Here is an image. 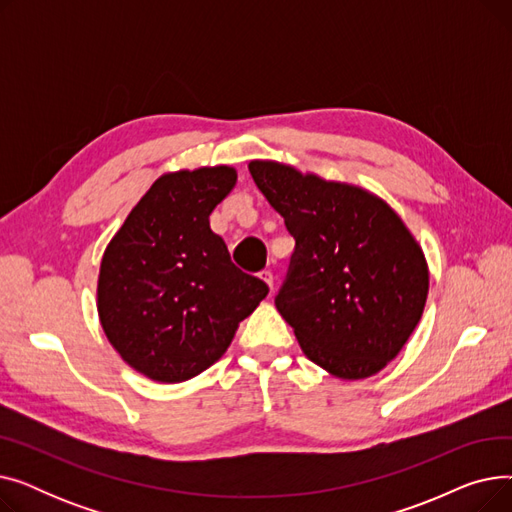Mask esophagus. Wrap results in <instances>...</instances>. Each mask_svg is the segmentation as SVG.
<instances>
[{
    "label": "esophagus",
    "instance_id": "esophagus-1",
    "mask_svg": "<svg viewBox=\"0 0 512 512\" xmlns=\"http://www.w3.org/2000/svg\"><path fill=\"white\" fill-rule=\"evenodd\" d=\"M259 278L274 290V276H272V272H270V270H263V272L259 274Z\"/></svg>",
    "mask_w": 512,
    "mask_h": 512
}]
</instances>
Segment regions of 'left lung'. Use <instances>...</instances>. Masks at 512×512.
Segmentation results:
<instances>
[{"instance_id":"8db88e82","label":"left lung","mask_w":512,"mask_h":512,"mask_svg":"<svg viewBox=\"0 0 512 512\" xmlns=\"http://www.w3.org/2000/svg\"><path fill=\"white\" fill-rule=\"evenodd\" d=\"M251 176L297 240L276 307L309 361L365 380L407 344L425 309L429 267L417 238L375 193L274 159Z\"/></svg>"}]
</instances>
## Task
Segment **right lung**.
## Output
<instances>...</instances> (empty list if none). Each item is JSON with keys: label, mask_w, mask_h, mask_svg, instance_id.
Here are the masks:
<instances>
[{"label": "right lung", "mask_w": 512, "mask_h": 512, "mask_svg": "<svg viewBox=\"0 0 512 512\" xmlns=\"http://www.w3.org/2000/svg\"><path fill=\"white\" fill-rule=\"evenodd\" d=\"M234 184L232 166L161 174L103 251L101 328L122 361L153 382L180 384L220 361L270 292L238 270L209 228Z\"/></svg>", "instance_id": "1"}]
</instances>
